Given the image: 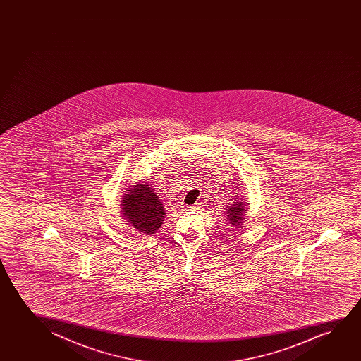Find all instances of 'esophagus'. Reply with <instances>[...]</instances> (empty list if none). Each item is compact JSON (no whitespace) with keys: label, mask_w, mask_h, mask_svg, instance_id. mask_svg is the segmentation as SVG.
<instances>
[{"label":"esophagus","mask_w":361,"mask_h":361,"mask_svg":"<svg viewBox=\"0 0 361 361\" xmlns=\"http://www.w3.org/2000/svg\"><path fill=\"white\" fill-rule=\"evenodd\" d=\"M202 202L195 203V204H193V206H191V207L190 208H191V209H195V211H196V209H198V208L202 207Z\"/></svg>","instance_id":"34e87169"}]
</instances>
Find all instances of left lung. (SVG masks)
Wrapping results in <instances>:
<instances>
[{
	"label": "left lung",
	"instance_id": "left-lung-1",
	"mask_svg": "<svg viewBox=\"0 0 361 361\" xmlns=\"http://www.w3.org/2000/svg\"><path fill=\"white\" fill-rule=\"evenodd\" d=\"M245 204L244 202L232 203V207L227 211L228 221L232 224L233 227L240 228L243 218H244V211H245Z\"/></svg>",
	"mask_w": 361,
	"mask_h": 361
}]
</instances>
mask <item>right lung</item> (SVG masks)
Masks as SVG:
<instances>
[{"label":"right lung","instance_id":"right-lung-1","mask_svg":"<svg viewBox=\"0 0 361 361\" xmlns=\"http://www.w3.org/2000/svg\"><path fill=\"white\" fill-rule=\"evenodd\" d=\"M122 207L123 216L132 227L143 234H154L165 218L163 204L148 183H138L128 190Z\"/></svg>","mask_w":361,"mask_h":361}]
</instances>
